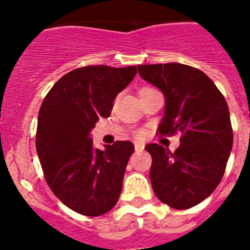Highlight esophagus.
<instances>
[{
    "mask_svg": "<svg viewBox=\"0 0 250 250\" xmlns=\"http://www.w3.org/2000/svg\"><path fill=\"white\" fill-rule=\"evenodd\" d=\"M144 150V145L140 143H135V151H143Z\"/></svg>",
    "mask_w": 250,
    "mask_h": 250,
    "instance_id": "1",
    "label": "esophagus"
}]
</instances>
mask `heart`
I'll return each instance as SVG.
<instances>
[{
    "label": "heart",
    "mask_w": 250,
    "mask_h": 250,
    "mask_svg": "<svg viewBox=\"0 0 250 250\" xmlns=\"http://www.w3.org/2000/svg\"><path fill=\"white\" fill-rule=\"evenodd\" d=\"M145 89H147V87H145ZM141 90H144V89H141ZM138 136H141V132H138Z\"/></svg>",
    "instance_id": "heart-1"
}]
</instances>
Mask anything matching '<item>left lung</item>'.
<instances>
[{
    "mask_svg": "<svg viewBox=\"0 0 250 250\" xmlns=\"http://www.w3.org/2000/svg\"><path fill=\"white\" fill-rule=\"evenodd\" d=\"M138 70L165 96L159 134H182L174 152L158 144L145 146L152 159V190L169 207L189 209L207 199L224 175L233 146L228 105L199 68L170 62L139 65Z\"/></svg>",
    "mask_w": 250,
    "mask_h": 250,
    "instance_id": "8db88e82",
    "label": "left lung"
}]
</instances>
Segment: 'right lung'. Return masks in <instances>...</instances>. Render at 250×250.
Returning a JSON list of instances; mask_svg holds the SVG:
<instances>
[{
  "mask_svg": "<svg viewBox=\"0 0 250 250\" xmlns=\"http://www.w3.org/2000/svg\"><path fill=\"white\" fill-rule=\"evenodd\" d=\"M136 66H85L63 75L40 107L36 150L43 176L66 207L86 216H99L118 203L130 141L94 149L90 131L109 118L116 95L135 77Z\"/></svg>",
  "mask_w": 250,
  "mask_h": 250,
  "instance_id": "right-lung-1",
  "label": "right lung"
}]
</instances>
